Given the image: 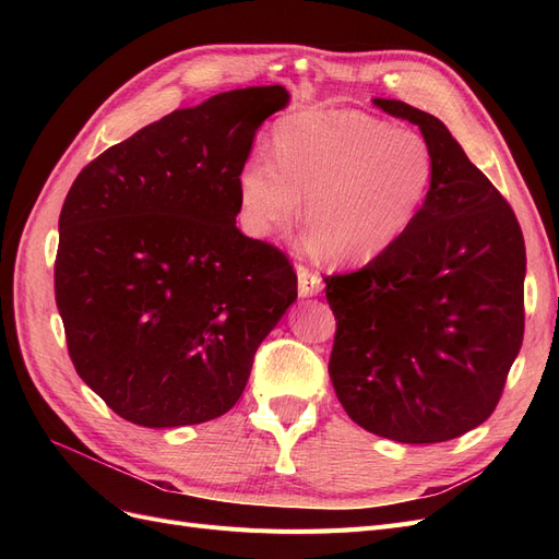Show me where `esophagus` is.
Returning <instances> with one entry per match:
<instances>
[{
  "label": "esophagus",
  "mask_w": 559,
  "mask_h": 559,
  "mask_svg": "<svg viewBox=\"0 0 559 559\" xmlns=\"http://www.w3.org/2000/svg\"><path fill=\"white\" fill-rule=\"evenodd\" d=\"M296 275H298V296L300 298H310V296H317L321 294V277L317 273H312V270L298 265L296 267Z\"/></svg>",
  "instance_id": "obj_1"
}]
</instances>
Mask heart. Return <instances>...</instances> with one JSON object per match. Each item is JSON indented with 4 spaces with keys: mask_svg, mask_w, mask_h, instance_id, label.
<instances>
[{
    "mask_svg": "<svg viewBox=\"0 0 559 559\" xmlns=\"http://www.w3.org/2000/svg\"><path fill=\"white\" fill-rule=\"evenodd\" d=\"M275 163L253 156L240 170L238 198L253 235L302 218L310 245L341 265H364L392 251L425 210L436 163L413 130L364 111L286 116L273 134Z\"/></svg>",
    "mask_w": 559,
    "mask_h": 559,
    "instance_id": "b5f03b06",
    "label": "heart"
}]
</instances>
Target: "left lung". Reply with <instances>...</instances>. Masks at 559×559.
Returning <instances> with one entry per match:
<instances>
[{
  "mask_svg": "<svg viewBox=\"0 0 559 559\" xmlns=\"http://www.w3.org/2000/svg\"><path fill=\"white\" fill-rule=\"evenodd\" d=\"M411 121L436 175L415 226L359 273L326 277L337 331L329 373L345 413L396 443H443L495 413L524 333V240L509 202L436 116Z\"/></svg>",
  "mask_w": 559,
  "mask_h": 559,
  "instance_id": "left-lung-1",
  "label": "left lung"
}]
</instances>
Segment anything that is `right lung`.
<instances>
[{"label": "right lung", "mask_w": 559, "mask_h": 559, "mask_svg": "<svg viewBox=\"0 0 559 559\" xmlns=\"http://www.w3.org/2000/svg\"><path fill=\"white\" fill-rule=\"evenodd\" d=\"M284 86L218 93L83 167L60 212L56 302L81 380L132 425H202L242 396L296 300L284 253L235 226L238 177Z\"/></svg>", "instance_id": "add662e5"}]
</instances>
